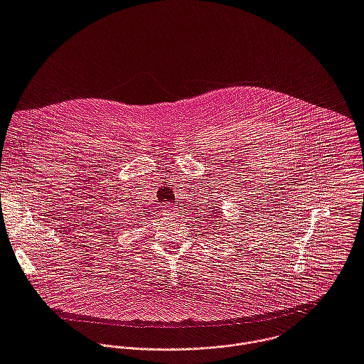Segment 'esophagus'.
<instances>
[{
	"mask_svg": "<svg viewBox=\"0 0 364 364\" xmlns=\"http://www.w3.org/2000/svg\"><path fill=\"white\" fill-rule=\"evenodd\" d=\"M162 212L166 215V216H173L175 212H176V206H173L172 203H165L162 206Z\"/></svg>",
	"mask_w": 364,
	"mask_h": 364,
	"instance_id": "34e87169",
	"label": "esophagus"
}]
</instances>
